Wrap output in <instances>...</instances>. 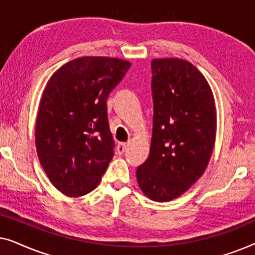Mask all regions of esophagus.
Returning a JSON list of instances; mask_svg holds the SVG:
<instances>
[{"label":"esophagus","instance_id":"34e87169","mask_svg":"<svg viewBox=\"0 0 255 255\" xmlns=\"http://www.w3.org/2000/svg\"><path fill=\"white\" fill-rule=\"evenodd\" d=\"M125 149H127V144H125V142H120V144L117 145L118 154H123V153L125 152Z\"/></svg>","mask_w":255,"mask_h":255}]
</instances>
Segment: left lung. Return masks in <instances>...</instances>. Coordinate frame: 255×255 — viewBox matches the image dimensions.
Masks as SVG:
<instances>
[{"label": "left lung", "mask_w": 255, "mask_h": 255, "mask_svg": "<svg viewBox=\"0 0 255 255\" xmlns=\"http://www.w3.org/2000/svg\"><path fill=\"white\" fill-rule=\"evenodd\" d=\"M152 69L151 151L137 168L146 196L156 202L179 197L202 176L216 137V108L202 73L182 59H154Z\"/></svg>", "instance_id": "1"}]
</instances>
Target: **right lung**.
I'll use <instances>...</instances> for the list:
<instances>
[{
    "mask_svg": "<svg viewBox=\"0 0 255 255\" xmlns=\"http://www.w3.org/2000/svg\"><path fill=\"white\" fill-rule=\"evenodd\" d=\"M130 62L83 57L58 69L41 96L36 123L39 161L53 186L67 196L90 193L114 156L107 100Z\"/></svg>",
    "mask_w": 255,
    "mask_h": 255,
    "instance_id": "add662e5",
    "label": "right lung"
}]
</instances>
